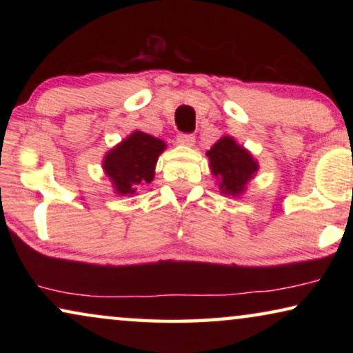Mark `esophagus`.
I'll list each match as a JSON object with an SVG mask.
<instances>
[{
	"label": "esophagus",
	"instance_id": "34e87169",
	"mask_svg": "<svg viewBox=\"0 0 353 353\" xmlns=\"http://www.w3.org/2000/svg\"><path fill=\"white\" fill-rule=\"evenodd\" d=\"M178 143L181 144V146H194V143H196V138L192 137V134H188V133H181V134H178Z\"/></svg>",
	"mask_w": 353,
	"mask_h": 353
}]
</instances>
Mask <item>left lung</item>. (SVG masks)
Here are the masks:
<instances>
[{"label": "left lung", "mask_w": 353, "mask_h": 353, "mask_svg": "<svg viewBox=\"0 0 353 353\" xmlns=\"http://www.w3.org/2000/svg\"><path fill=\"white\" fill-rule=\"evenodd\" d=\"M205 156L209 157L210 173L215 176L223 196H243L260 168L252 152L241 146L230 134L221 137Z\"/></svg>", "instance_id": "obj_1"}]
</instances>
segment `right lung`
Returning <instances> with one entry per match:
<instances>
[{
	"mask_svg": "<svg viewBox=\"0 0 353 353\" xmlns=\"http://www.w3.org/2000/svg\"><path fill=\"white\" fill-rule=\"evenodd\" d=\"M167 144L156 137L134 130L104 154L103 170L117 196L132 197L156 175L159 156Z\"/></svg>",
	"mask_w": 353,
	"mask_h": 353,
	"instance_id": "add662e5",
	"label": "right lung"
}]
</instances>
